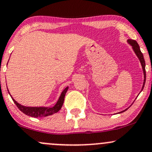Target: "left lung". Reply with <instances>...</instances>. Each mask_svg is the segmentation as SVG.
<instances>
[{"label":"left lung","instance_id":"8db88e82","mask_svg":"<svg viewBox=\"0 0 152 152\" xmlns=\"http://www.w3.org/2000/svg\"><path fill=\"white\" fill-rule=\"evenodd\" d=\"M127 42H128L130 46H132V49H133L134 52L135 53L136 56H137V58H139V61H140V63H141V65H142V70H143V74H144V82H143V86H142V90H141V91H142L143 90V88H144V84H145V81H146V70H145L146 64H145V61H144V56H143L142 53L141 52L140 47H139V44H138L137 41H134V40H132V39H128V40H127ZM130 106H129V107H130ZM129 107L126 108V109L123 110V111H120V112H118V114H121V113L124 112V111H126V110L128 109Z\"/></svg>","mask_w":152,"mask_h":152}]
</instances>
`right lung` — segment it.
Masks as SVG:
<instances>
[{
	"instance_id": "right-lung-1",
	"label": "right lung",
	"mask_w": 152,
	"mask_h": 152,
	"mask_svg": "<svg viewBox=\"0 0 152 152\" xmlns=\"http://www.w3.org/2000/svg\"><path fill=\"white\" fill-rule=\"evenodd\" d=\"M8 89V88H7ZM68 89H69V86L66 87V88H64V91L61 94L60 96L57 101V102L56 103V104L52 107H48V106H26L23 105H21L19 103H18L12 97V96L10 95L9 91L8 89V94H10V97L13 99V102L15 103V105L17 106V107L18 108L20 111H21L23 114L28 116H32V117H45V116H50V115H53L56 113H57L58 111L61 109L63 104L64 102V98H65V96L66 92H67Z\"/></svg>"
}]
</instances>
